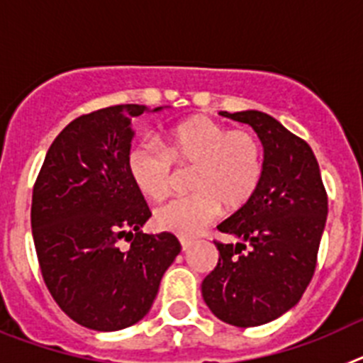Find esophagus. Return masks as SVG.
Returning <instances> with one entry per match:
<instances>
[{
    "label": "esophagus",
    "mask_w": 363,
    "mask_h": 363,
    "mask_svg": "<svg viewBox=\"0 0 363 363\" xmlns=\"http://www.w3.org/2000/svg\"><path fill=\"white\" fill-rule=\"evenodd\" d=\"M179 243H182V251H189V249L194 245V242H192V240H189V238H182V240H179Z\"/></svg>",
    "instance_id": "esophagus-1"
}]
</instances>
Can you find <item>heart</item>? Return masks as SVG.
<instances>
[{"label": "heart", "instance_id": "heart-1", "mask_svg": "<svg viewBox=\"0 0 363 363\" xmlns=\"http://www.w3.org/2000/svg\"><path fill=\"white\" fill-rule=\"evenodd\" d=\"M172 163L194 165L191 191L154 213L156 227L178 236H196L216 220L221 205L236 211L258 191L265 171L262 142L247 129L230 130L207 116L182 121L163 134V147L143 138L127 156V169L138 191L152 201L171 192Z\"/></svg>", "mask_w": 363, "mask_h": 363}]
</instances>
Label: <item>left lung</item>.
<instances>
[{
    "mask_svg": "<svg viewBox=\"0 0 363 363\" xmlns=\"http://www.w3.org/2000/svg\"><path fill=\"white\" fill-rule=\"evenodd\" d=\"M220 114L255 129L265 171L255 196L218 225L242 242H214L220 258L201 294L221 322L264 325L296 306L313 278L327 192L313 149L280 121L259 111ZM247 242L250 251L242 253Z\"/></svg>",
    "mask_w": 363,
    "mask_h": 363,
    "instance_id": "1",
    "label": "left lung"
}]
</instances>
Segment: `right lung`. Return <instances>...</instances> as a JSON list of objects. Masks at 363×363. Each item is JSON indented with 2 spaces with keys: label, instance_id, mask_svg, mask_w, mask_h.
Listing matches in <instances>:
<instances>
[{
  "label": "right lung",
  "instance_id": "add662e5",
  "mask_svg": "<svg viewBox=\"0 0 363 363\" xmlns=\"http://www.w3.org/2000/svg\"><path fill=\"white\" fill-rule=\"evenodd\" d=\"M145 111L114 105L70 121L32 191V236L45 285L69 318L94 331L140 322L182 251L174 234L142 233L150 211L127 156L130 120ZM121 239L131 243L127 250Z\"/></svg>",
  "mask_w": 363,
  "mask_h": 363
}]
</instances>
